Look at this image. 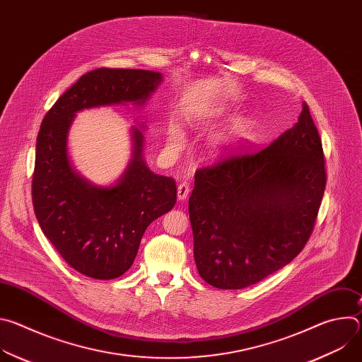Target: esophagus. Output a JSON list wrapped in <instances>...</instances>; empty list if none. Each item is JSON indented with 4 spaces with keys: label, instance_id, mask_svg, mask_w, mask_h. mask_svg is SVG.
<instances>
[{
    "label": "esophagus",
    "instance_id": "1",
    "mask_svg": "<svg viewBox=\"0 0 362 362\" xmlns=\"http://www.w3.org/2000/svg\"><path fill=\"white\" fill-rule=\"evenodd\" d=\"M189 192H190L189 183L182 182V183L177 186V199H179V200H185V199L189 196Z\"/></svg>",
    "mask_w": 362,
    "mask_h": 362
}]
</instances>
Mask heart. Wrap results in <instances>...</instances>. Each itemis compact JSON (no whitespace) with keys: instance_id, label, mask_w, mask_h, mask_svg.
Wrapping results in <instances>:
<instances>
[{"instance_id":"heart-1","label":"heart","mask_w":362,"mask_h":362,"mask_svg":"<svg viewBox=\"0 0 362 362\" xmlns=\"http://www.w3.org/2000/svg\"><path fill=\"white\" fill-rule=\"evenodd\" d=\"M242 129V126H238V132ZM182 140H183V136H182V132H180V129H177V127H172L170 129V132H169V144H170V147L173 148V150H177L179 147H180V144H182Z\"/></svg>"}]
</instances>
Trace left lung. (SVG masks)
Masks as SVG:
<instances>
[{"label": "left lung", "mask_w": 362, "mask_h": 362, "mask_svg": "<svg viewBox=\"0 0 362 362\" xmlns=\"http://www.w3.org/2000/svg\"><path fill=\"white\" fill-rule=\"evenodd\" d=\"M325 185L322 141L306 103L268 147L242 146L197 169L189 216L202 279L242 289L288 265L314 232Z\"/></svg>", "instance_id": "left-lung-1"}]
</instances>
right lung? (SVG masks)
<instances>
[{
	"mask_svg": "<svg viewBox=\"0 0 362 362\" xmlns=\"http://www.w3.org/2000/svg\"><path fill=\"white\" fill-rule=\"evenodd\" d=\"M160 81L156 71L95 69L63 93L42 119L31 185L35 218L63 259L88 278L123 275L133 265L146 228L176 204L177 189L172 177L148 170L137 129L133 159L120 182L112 187L88 183L69 162V127L83 109L140 105Z\"/></svg>",
	"mask_w": 362,
	"mask_h": 362,
	"instance_id": "right-lung-1",
	"label": "right lung"
}]
</instances>
